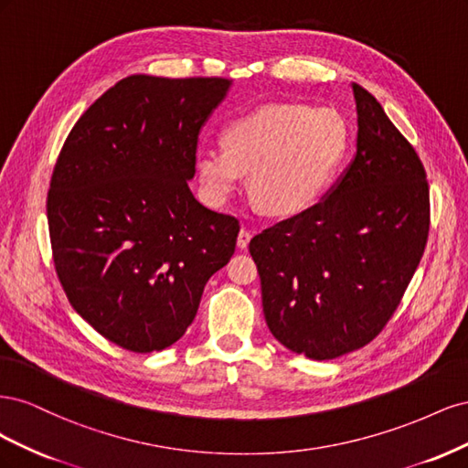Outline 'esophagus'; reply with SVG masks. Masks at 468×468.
Here are the masks:
<instances>
[{
	"instance_id": "obj_1",
	"label": "esophagus",
	"mask_w": 468,
	"mask_h": 468,
	"mask_svg": "<svg viewBox=\"0 0 468 468\" xmlns=\"http://www.w3.org/2000/svg\"><path fill=\"white\" fill-rule=\"evenodd\" d=\"M250 238H251V232L248 229H242L238 234V248L239 250H246L248 244H250Z\"/></svg>"
}]
</instances>
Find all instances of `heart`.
<instances>
[{
	"label": "heart",
	"mask_w": 468,
	"mask_h": 468,
	"mask_svg": "<svg viewBox=\"0 0 468 468\" xmlns=\"http://www.w3.org/2000/svg\"><path fill=\"white\" fill-rule=\"evenodd\" d=\"M349 148V126L332 107L267 105L224 126L222 150L195 158L205 199L222 205L250 176L251 201L265 215L294 217L330 187Z\"/></svg>",
	"instance_id": "b5f03b06"
}]
</instances>
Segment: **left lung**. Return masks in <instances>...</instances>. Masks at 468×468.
Instances as JSON below:
<instances>
[{"label": "left lung", "instance_id": "obj_1", "mask_svg": "<svg viewBox=\"0 0 468 468\" xmlns=\"http://www.w3.org/2000/svg\"><path fill=\"white\" fill-rule=\"evenodd\" d=\"M356 158L308 210L253 236L269 330L316 361L356 351L399 308L430 232V187L414 146L353 83Z\"/></svg>", "mask_w": 468, "mask_h": 468}]
</instances>
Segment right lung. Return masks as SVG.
Returning <instances> with one entry per match:
<instances>
[{
  "label": "right lung",
  "mask_w": 468,
  "mask_h": 468,
  "mask_svg": "<svg viewBox=\"0 0 468 468\" xmlns=\"http://www.w3.org/2000/svg\"><path fill=\"white\" fill-rule=\"evenodd\" d=\"M230 83L124 78L83 112L56 160L47 199L56 275L76 313L122 349L176 344L232 258L238 218L203 207L187 183Z\"/></svg>",
  "instance_id": "obj_1"
}]
</instances>
